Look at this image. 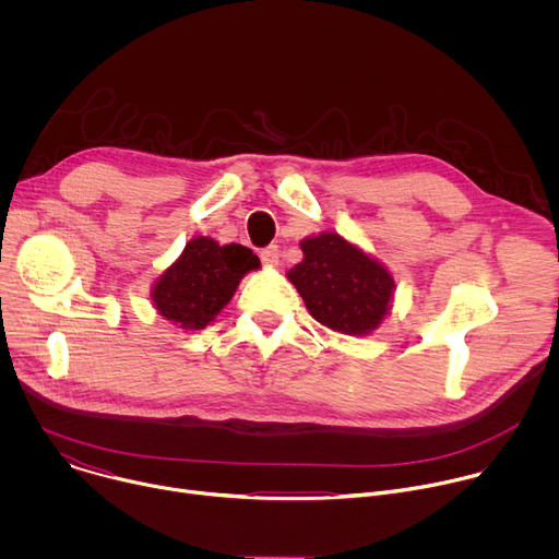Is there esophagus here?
I'll return each instance as SVG.
<instances>
[{"label":"esophagus","mask_w":559,"mask_h":559,"mask_svg":"<svg viewBox=\"0 0 559 559\" xmlns=\"http://www.w3.org/2000/svg\"><path fill=\"white\" fill-rule=\"evenodd\" d=\"M278 259H281V248L278 246H267L261 250V261L265 265H278Z\"/></svg>","instance_id":"34e87169"}]
</instances>
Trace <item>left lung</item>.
<instances>
[{
    "label": "left lung",
    "instance_id": "left-lung-1",
    "mask_svg": "<svg viewBox=\"0 0 559 559\" xmlns=\"http://www.w3.org/2000/svg\"><path fill=\"white\" fill-rule=\"evenodd\" d=\"M300 250L287 278L316 321L349 336L376 330L389 311L391 274L334 231L305 238Z\"/></svg>",
    "mask_w": 559,
    "mask_h": 559
}]
</instances>
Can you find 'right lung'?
<instances>
[{
	"instance_id": "right-lung-1",
	"label": "right lung",
	"mask_w": 559,
	"mask_h": 559,
	"mask_svg": "<svg viewBox=\"0 0 559 559\" xmlns=\"http://www.w3.org/2000/svg\"><path fill=\"white\" fill-rule=\"evenodd\" d=\"M259 267V257L246 246H218L199 236L181 259L164 272L152 289L158 313L183 330H203L229 302L238 281Z\"/></svg>"
}]
</instances>
